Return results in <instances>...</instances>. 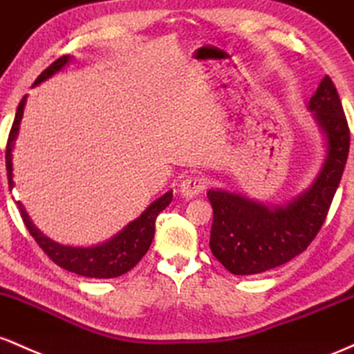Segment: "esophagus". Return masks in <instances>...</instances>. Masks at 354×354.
Here are the masks:
<instances>
[{
    "label": "esophagus",
    "mask_w": 354,
    "mask_h": 354,
    "mask_svg": "<svg viewBox=\"0 0 354 354\" xmlns=\"http://www.w3.org/2000/svg\"><path fill=\"white\" fill-rule=\"evenodd\" d=\"M204 187H205V178L198 176H189L180 182L178 190H180V196H184L185 198H194L204 190Z\"/></svg>",
    "instance_id": "34e87169"
}]
</instances>
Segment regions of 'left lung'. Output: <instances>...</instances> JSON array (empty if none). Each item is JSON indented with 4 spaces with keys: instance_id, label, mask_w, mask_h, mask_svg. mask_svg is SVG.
Listing matches in <instances>:
<instances>
[{
    "instance_id": "8db88e82",
    "label": "left lung",
    "mask_w": 354,
    "mask_h": 354,
    "mask_svg": "<svg viewBox=\"0 0 354 354\" xmlns=\"http://www.w3.org/2000/svg\"><path fill=\"white\" fill-rule=\"evenodd\" d=\"M306 109L323 137L319 172L308 189L284 204H264L244 194L210 189L214 219L210 251L236 276L283 266L306 251L323 225L349 152V130L339 95L324 77Z\"/></svg>"
}]
</instances>
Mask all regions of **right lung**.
Wrapping results in <instances>:
<instances>
[{
  "label": "right lung",
  "instance_id": "right-lung-1",
  "mask_svg": "<svg viewBox=\"0 0 354 354\" xmlns=\"http://www.w3.org/2000/svg\"><path fill=\"white\" fill-rule=\"evenodd\" d=\"M71 59H73V57L65 55V57L58 58L57 62L51 63L48 68L43 71L37 80H35L33 86L46 82L48 78L53 77L55 73L62 71ZM26 98L28 95H25V97L21 98V102H19L6 145V170L10 189L15 187L13 150L15 142H17L19 133L23 112H25ZM170 202H172V190H169L164 196L158 197L157 201H153L137 219L129 222L120 232L115 234L112 239L100 242V244L88 245V248L65 245L50 239L48 236H45V234L31 222L30 216H28V212L25 207H23L21 202L18 201L17 205L19 209V214H21L23 217V222H25L28 230H30V234L35 237V241L38 242L39 248L45 251L46 256H48L55 264L66 269V271L78 274V276L95 277V279H110V277H118L122 276V274L129 272L130 269L135 268V266L138 264V261L145 256L150 244H152L153 234H156L157 216L170 204Z\"/></svg>",
  "mask_w": 354,
  "mask_h": 354
}]
</instances>
